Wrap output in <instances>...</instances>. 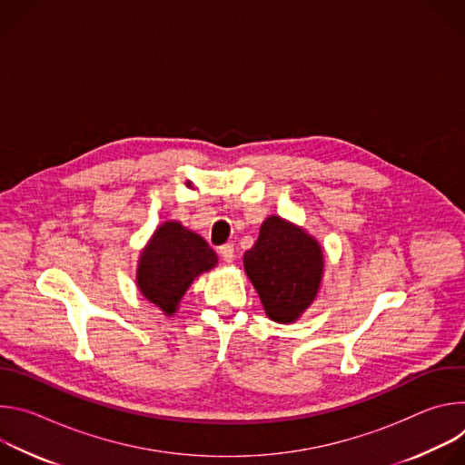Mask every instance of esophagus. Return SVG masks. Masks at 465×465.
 Wrapping results in <instances>:
<instances>
[{
	"mask_svg": "<svg viewBox=\"0 0 465 465\" xmlns=\"http://www.w3.org/2000/svg\"><path fill=\"white\" fill-rule=\"evenodd\" d=\"M221 257L224 259V262H233V259H235V252H233V246L232 244H224V246H221Z\"/></svg>",
	"mask_w": 465,
	"mask_h": 465,
	"instance_id": "1",
	"label": "esophagus"
}]
</instances>
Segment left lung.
<instances>
[{"label": "left lung", "mask_w": 465, "mask_h": 465, "mask_svg": "<svg viewBox=\"0 0 465 465\" xmlns=\"http://www.w3.org/2000/svg\"><path fill=\"white\" fill-rule=\"evenodd\" d=\"M242 264L267 316L292 323L318 296L325 257L322 244L302 226L271 215L262 221L255 244L244 252Z\"/></svg>", "instance_id": "1"}]
</instances>
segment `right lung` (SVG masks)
Returning <instances> with one entry per match:
<instances>
[{"label": "right lung", "mask_w": 465, "mask_h": 465, "mask_svg": "<svg viewBox=\"0 0 465 465\" xmlns=\"http://www.w3.org/2000/svg\"><path fill=\"white\" fill-rule=\"evenodd\" d=\"M219 262L210 244L178 221L162 223L142 248L136 285L165 316H173L191 283Z\"/></svg>", "instance_id": "1"}]
</instances>
